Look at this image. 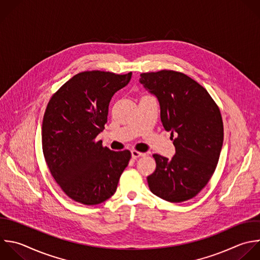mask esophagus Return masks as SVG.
Listing matches in <instances>:
<instances>
[{"instance_id":"34e87169","label":"esophagus","mask_w":260,"mask_h":260,"mask_svg":"<svg viewBox=\"0 0 260 260\" xmlns=\"http://www.w3.org/2000/svg\"><path fill=\"white\" fill-rule=\"evenodd\" d=\"M131 154H132V158H134V159H136V158H138L140 156H144L145 155L144 152H140V151H137V150H132Z\"/></svg>"}]
</instances>
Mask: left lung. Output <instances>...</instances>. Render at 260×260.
Listing matches in <instances>:
<instances>
[{
	"label": "left lung",
	"instance_id": "8db88e82",
	"mask_svg": "<svg viewBox=\"0 0 260 260\" xmlns=\"http://www.w3.org/2000/svg\"><path fill=\"white\" fill-rule=\"evenodd\" d=\"M140 83L154 94L160 120L172 131L176 154H153L156 168L147 177L150 191L170 202L195 197L213 175L223 140L220 111L207 90L184 73L160 70L140 74Z\"/></svg>",
	"mask_w": 260,
	"mask_h": 260
}]
</instances>
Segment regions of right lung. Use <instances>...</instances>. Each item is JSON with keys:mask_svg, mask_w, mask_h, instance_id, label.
I'll list each match as a JSON object with an SVG mask.
<instances>
[{"mask_svg": "<svg viewBox=\"0 0 260 260\" xmlns=\"http://www.w3.org/2000/svg\"><path fill=\"white\" fill-rule=\"evenodd\" d=\"M132 76L106 71L74 75L51 98L43 120L42 142L48 168L65 194L85 205L109 199L131 158L95 138L105 129L112 96Z\"/></svg>", "mask_w": 260, "mask_h": 260, "instance_id": "right-lung-1", "label": "right lung"}]
</instances>
